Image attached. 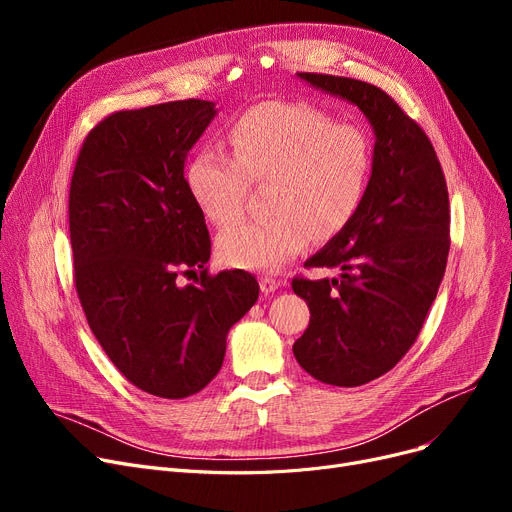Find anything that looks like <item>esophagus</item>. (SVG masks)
Returning <instances> with one entry per match:
<instances>
[{
	"instance_id": "34e87169",
	"label": "esophagus",
	"mask_w": 512,
	"mask_h": 512,
	"mask_svg": "<svg viewBox=\"0 0 512 512\" xmlns=\"http://www.w3.org/2000/svg\"><path fill=\"white\" fill-rule=\"evenodd\" d=\"M261 290L265 292V294H272L274 290H278L284 282L280 280V278H274V276H261Z\"/></svg>"
}]
</instances>
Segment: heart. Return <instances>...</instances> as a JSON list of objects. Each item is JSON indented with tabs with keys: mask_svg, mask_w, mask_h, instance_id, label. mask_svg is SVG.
<instances>
[{
	"mask_svg": "<svg viewBox=\"0 0 512 512\" xmlns=\"http://www.w3.org/2000/svg\"><path fill=\"white\" fill-rule=\"evenodd\" d=\"M226 139L230 155L201 147L184 170L188 191L211 224H234L249 186L272 182V218L220 234L218 253L226 265L276 272L307 249L311 236L334 238L361 209L373 145L359 124L334 122L309 103L267 101L236 118Z\"/></svg>",
	"mask_w": 512,
	"mask_h": 512,
	"instance_id": "b5f03b06",
	"label": "heart"
}]
</instances>
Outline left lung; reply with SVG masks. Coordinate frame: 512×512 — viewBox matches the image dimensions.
Returning a JSON list of instances; mask_svg holds the SVG:
<instances>
[{"label": "left lung", "instance_id": "obj_1", "mask_svg": "<svg viewBox=\"0 0 512 512\" xmlns=\"http://www.w3.org/2000/svg\"><path fill=\"white\" fill-rule=\"evenodd\" d=\"M299 76L355 103L375 132L361 209L305 263L338 267L340 278L292 280L311 311L294 357L315 380L353 388L388 373L423 328L450 251L448 188L432 141L386 91L346 76Z\"/></svg>", "mask_w": 512, "mask_h": 512}]
</instances>
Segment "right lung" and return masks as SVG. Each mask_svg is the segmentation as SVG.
Returning <instances> with one entry per match:
<instances>
[{"label":"right lung","mask_w":512,"mask_h":512,"mask_svg":"<svg viewBox=\"0 0 512 512\" xmlns=\"http://www.w3.org/2000/svg\"><path fill=\"white\" fill-rule=\"evenodd\" d=\"M213 116L203 99L114 112L87 134L70 182L74 284L89 328L124 378L159 398L197 394L218 375L230 328L259 297L249 272L205 267L211 238L184 159ZM195 266L200 278L180 287Z\"/></svg>","instance_id":"add662e5"}]
</instances>
